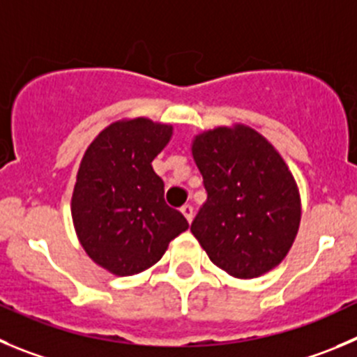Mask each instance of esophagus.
I'll return each mask as SVG.
<instances>
[{
  "mask_svg": "<svg viewBox=\"0 0 357 357\" xmlns=\"http://www.w3.org/2000/svg\"><path fill=\"white\" fill-rule=\"evenodd\" d=\"M181 213L185 215V218L188 220V222H192V218H194V208H192V204H185L181 208Z\"/></svg>",
  "mask_w": 357,
  "mask_h": 357,
  "instance_id": "esophagus-1",
  "label": "esophagus"
}]
</instances>
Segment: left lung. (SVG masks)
<instances>
[{"label":"left lung","instance_id":"left-lung-1","mask_svg":"<svg viewBox=\"0 0 357 357\" xmlns=\"http://www.w3.org/2000/svg\"><path fill=\"white\" fill-rule=\"evenodd\" d=\"M192 155L208 199L192 234L215 266L255 278L284 261L301 220L298 185L284 158L245 125L197 135Z\"/></svg>","mask_w":357,"mask_h":357}]
</instances>
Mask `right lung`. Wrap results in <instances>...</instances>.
<instances>
[{"label": "right lung", "instance_id": "add662e5", "mask_svg": "<svg viewBox=\"0 0 357 357\" xmlns=\"http://www.w3.org/2000/svg\"><path fill=\"white\" fill-rule=\"evenodd\" d=\"M172 126L135 118L98 133L82 156L72 195V218L86 254L112 275H137L162 259L188 229L163 199L151 167L171 141Z\"/></svg>", "mask_w": 357, "mask_h": 357}]
</instances>
